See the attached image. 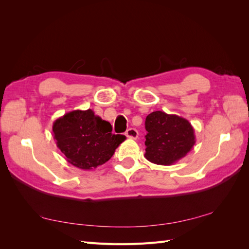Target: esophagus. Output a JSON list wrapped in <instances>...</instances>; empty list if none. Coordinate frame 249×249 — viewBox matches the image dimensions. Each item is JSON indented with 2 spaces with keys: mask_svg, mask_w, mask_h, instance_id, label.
Listing matches in <instances>:
<instances>
[{
  "mask_svg": "<svg viewBox=\"0 0 249 249\" xmlns=\"http://www.w3.org/2000/svg\"><path fill=\"white\" fill-rule=\"evenodd\" d=\"M125 136L127 138H131V139H137V137H138V131L136 129H133V127H131V129L126 130Z\"/></svg>",
  "mask_w": 249,
  "mask_h": 249,
  "instance_id": "34e87169",
  "label": "esophagus"
}]
</instances>
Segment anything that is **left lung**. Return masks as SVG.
Here are the masks:
<instances>
[{
  "label": "left lung",
  "mask_w": 249,
  "mask_h": 249,
  "mask_svg": "<svg viewBox=\"0 0 249 249\" xmlns=\"http://www.w3.org/2000/svg\"><path fill=\"white\" fill-rule=\"evenodd\" d=\"M146 160L157 165H172L195 144L194 129L187 119L155 111L145 119Z\"/></svg>",
  "instance_id": "8db88e82"
}]
</instances>
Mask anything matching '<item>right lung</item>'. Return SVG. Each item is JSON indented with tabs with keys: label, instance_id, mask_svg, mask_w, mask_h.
Returning a JSON list of instances; mask_svg holds the SVG:
<instances>
[{
	"label": "right lung",
	"instance_id": "1",
	"mask_svg": "<svg viewBox=\"0 0 249 249\" xmlns=\"http://www.w3.org/2000/svg\"><path fill=\"white\" fill-rule=\"evenodd\" d=\"M53 135L66 160L83 170L96 168L111 159L125 140L112 134L110 123L96 116L91 109L73 110L55 120Z\"/></svg>",
	"mask_w": 249,
	"mask_h": 249
}]
</instances>
